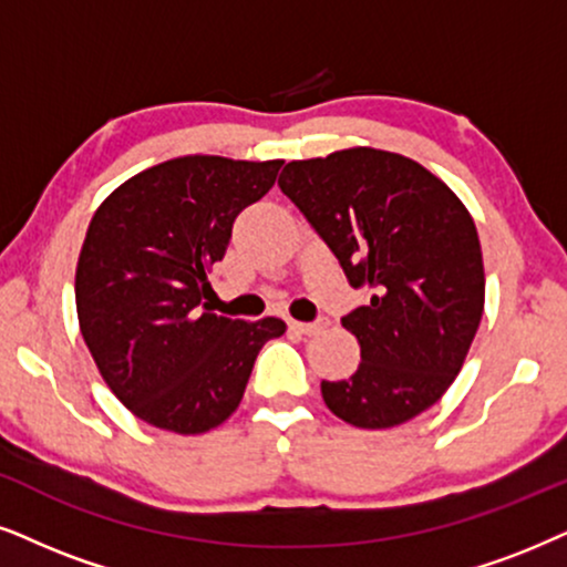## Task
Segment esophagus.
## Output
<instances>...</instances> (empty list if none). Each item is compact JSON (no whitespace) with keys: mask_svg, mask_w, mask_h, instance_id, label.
<instances>
[{"mask_svg":"<svg viewBox=\"0 0 567 567\" xmlns=\"http://www.w3.org/2000/svg\"><path fill=\"white\" fill-rule=\"evenodd\" d=\"M327 327V321L324 319H319V321H290V329L292 332H298V334H319L321 329Z\"/></svg>","mask_w":567,"mask_h":567,"instance_id":"1","label":"esophagus"}]
</instances>
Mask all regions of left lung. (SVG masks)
I'll return each mask as SVG.
<instances>
[{"label":"left lung","mask_w":567,"mask_h":567,"mask_svg":"<svg viewBox=\"0 0 567 567\" xmlns=\"http://www.w3.org/2000/svg\"><path fill=\"white\" fill-rule=\"evenodd\" d=\"M279 188L371 300L342 319L361 363L321 382L337 419L405 424L461 374L484 313L482 243L468 209L424 164L371 146L290 162Z\"/></svg>","instance_id":"1"}]
</instances>
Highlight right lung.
Returning a JSON list of instances; mask_svg holds the SVG:
<instances>
[{"instance_id": "add662e5", "label": "right lung", "mask_w": 567, "mask_h": 567, "mask_svg": "<svg viewBox=\"0 0 567 567\" xmlns=\"http://www.w3.org/2000/svg\"><path fill=\"white\" fill-rule=\"evenodd\" d=\"M282 159L188 154L138 172L93 214L75 308L114 398L164 432L204 434L238 411L254 361L285 321H240L200 303L233 221L277 181Z\"/></svg>"}]
</instances>
